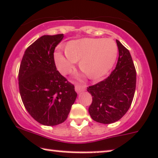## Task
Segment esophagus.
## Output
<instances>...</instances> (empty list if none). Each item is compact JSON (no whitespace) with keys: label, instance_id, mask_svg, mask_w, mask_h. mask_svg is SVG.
<instances>
[{"label":"esophagus","instance_id":"34e87169","mask_svg":"<svg viewBox=\"0 0 158 158\" xmlns=\"http://www.w3.org/2000/svg\"><path fill=\"white\" fill-rule=\"evenodd\" d=\"M86 89V86H83V85H80L77 84L75 85V91L77 93H81V92H83Z\"/></svg>","mask_w":158,"mask_h":158}]
</instances>
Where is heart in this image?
I'll use <instances>...</instances> for the list:
<instances>
[{"label":"heart","instance_id":"1","mask_svg":"<svg viewBox=\"0 0 158 158\" xmlns=\"http://www.w3.org/2000/svg\"><path fill=\"white\" fill-rule=\"evenodd\" d=\"M118 46L112 39L82 38L69 41L66 46V54L57 52L55 61L63 75L72 72L75 62L90 79L101 78L108 72L118 56Z\"/></svg>","mask_w":158,"mask_h":158}]
</instances>
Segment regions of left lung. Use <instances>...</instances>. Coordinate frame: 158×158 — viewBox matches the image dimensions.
Instances as JSON below:
<instances>
[{"instance_id":"8db88e82","label":"left lung","mask_w":158,"mask_h":158,"mask_svg":"<svg viewBox=\"0 0 158 158\" xmlns=\"http://www.w3.org/2000/svg\"><path fill=\"white\" fill-rule=\"evenodd\" d=\"M116 43L119 57L115 69L107 78L87 88L92 97L91 118L103 124L114 123L127 112L136 88V70L130 52L119 40Z\"/></svg>"}]
</instances>
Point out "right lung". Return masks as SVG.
Returning <instances> with one entry per match:
<instances>
[{
    "instance_id": "1",
    "label": "right lung",
    "mask_w": 158,
    "mask_h": 158,
    "mask_svg": "<svg viewBox=\"0 0 158 158\" xmlns=\"http://www.w3.org/2000/svg\"><path fill=\"white\" fill-rule=\"evenodd\" d=\"M64 34L44 35L26 49L18 73L22 101L38 123L56 126L67 118L77 93L57 70L54 52Z\"/></svg>"
}]
</instances>
